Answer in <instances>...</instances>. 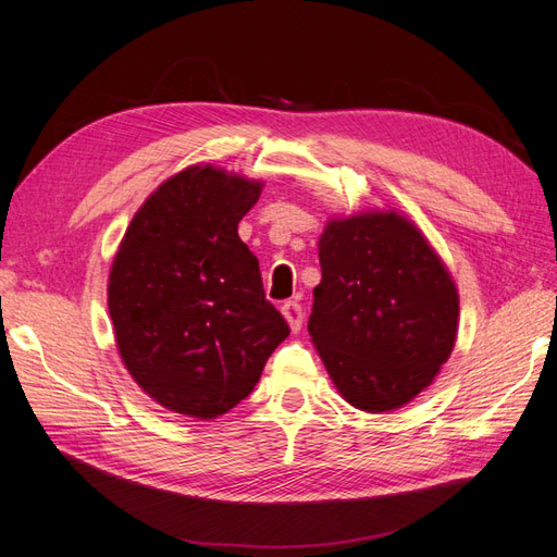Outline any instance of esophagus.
Instances as JSON below:
<instances>
[{
	"label": "esophagus",
	"mask_w": 557,
	"mask_h": 557,
	"mask_svg": "<svg viewBox=\"0 0 557 557\" xmlns=\"http://www.w3.org/2000/svg\"><path fill=\"white\" fill-rule=\"evenodd\" d=\"M281 313H283L285 320H288V325H290L293 332H299V330H301V318H305V311H301L299 301H295V299L285 301V305L281 307Z\"/></svg>",
	"instance_id": "esophagus-1"
}]
</instances>
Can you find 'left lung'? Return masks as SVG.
I'll list each match as a JSON object with an SVG mask.
<instances>
[{
	"label": "left lung",
	"mask_w": 557,
	"mask_h": 557,
	"mask_svg": "<svg viewBox=\"0 0 557 557\" xmlns=\"http://www.w3.org/2000/svg\"><path fill=\"white\" fill-rule=\"evenodd\" d=\"M309 334L339 395L395 411L440 374L458 339L460 297L413 221L393 209L330 218Z\"/></svg>",
	"instance_id": "left-lung-1"
}]
</instances>
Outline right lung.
I'll list each match as a JSON object with an SVG mask.
<instances>
[{
    "label": "right lung",
    "mask_w": 557,
    "mask_h": 557,
    "mask_svg": "<svg viewBox=\"0 0 557 557\" xmlns=\"http://www.w3.org/2000/svg\"><path fill=\"white\" fill-rule=\"evenodd\" d=\"M262 181L193 164L134 213L109 274V313L129 376L164 409L199 420L246 399L290 334L239 239Z\"/></svg>",
    "instance_id": "obj_1"
}]
</instances>
